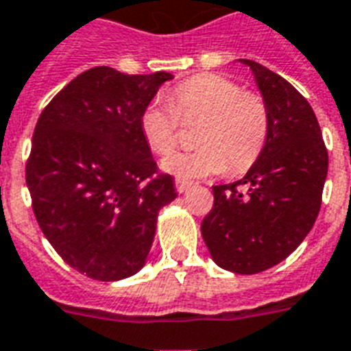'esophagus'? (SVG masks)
Masks as SVG:
<instances>
[{
	"label": "esophagus",
	"instance_id": "34e87169",
	"mask_svg": "<svg viewBox=\"0 0 351 351\" xmlns=\"http://www.w3.org/2000/svg\"><path fill=\"white\" fill-rule=\"evenodd\" d=\"M190 186H192V181H186V179H176V188H178L179 193H184Z\"/></svg>",
	"mask_w": 351,
	"mask_h": 351
}]
</instances>
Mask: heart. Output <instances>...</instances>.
I'll use <instances>...</instances> for the list:
<instances>
[{
    "instance_id": "heart-1",
    "label": "heart",
    "mask_w": 351,
    "mask_h": 351,
    "mask_svg": "<svg viewBox=\"0 0 351 351\" xmlns=\"http://www.w3.org/2000/svg\"><path fill=\"white\" fill-rule=\"evenodd\" d=\"M170 104L154 100L140 117L145 143L154 154H169L178 143L182 121L202 120L197 143L201 149L173 152L163 159V170L179 179L244 172L262 154L269 136V109L260 95L244 91L224 75L201 73L179 82Z\"/></svg>"
}]
</instances>
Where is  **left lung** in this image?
<instances>
[{
    "label": "left lung",
    "instance_id": "obj_1",
    "mask_svg": "<svg viewBox=\"0 0 351 351\" xmlns=\"http://www.w3.org/2000/svg\"><path fill=\"white\" fill-rule=\"evenodd\" d=\"M269 109L262 154L240 181L213 186L201 233L213 262L256 274L283 262L312 230L321 208L328 152L311 104L283 77L249 59Z\"/></svg>",
    "mask_w": 351,
    "mask_h": 351
}]
</instances>
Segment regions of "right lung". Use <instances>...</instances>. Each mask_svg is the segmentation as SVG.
Listing matches in <instances>:
<instances>
[{
  "instance_id": "1",
  "label": "right lung",
  "mask_w": 351,
  "mask_h": 351,
  "mask_svg": "<svg viewBox=\"0 0 351 351\" xmlns=\"http://www.w3.org/2000/svg\"><path fill=\"white\" fill-rule=\"evenodd\" d=\"M170 78L97 66L60 89L37 120L26 161L32 208L60 258L93 280L138 273L159 210L178 197L140 129L141 112Z\"/></svg>"
}]
</instances>
